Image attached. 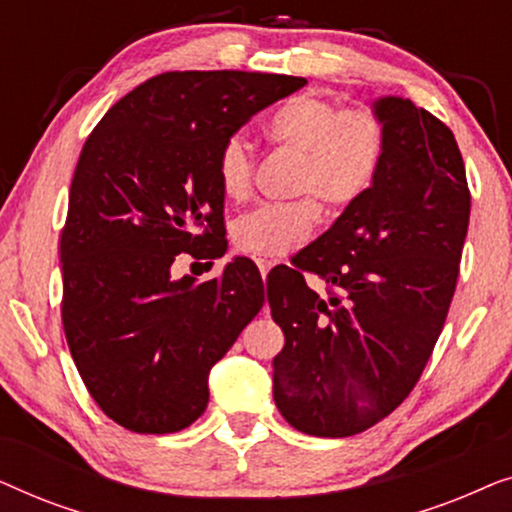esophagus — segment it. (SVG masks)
Listing matches in <instances>:
<instances>
[{
    "label": "esophagus",
    "instance_id": "34e87169",
    "mask_svg": "<svg viewBox=\"0 0 512 512\" xmlns=\"http://www.w3.org/2000/svg\"><path fill=\"white\" fill-rule=\"evenodd\" d=\"M254 263L258 265V270H261V275L265 277L277 261H275V258H268V256H254Z\"/></svg>",
    "mask_w": 512,
    "mask_h": 512
}]
</instances>
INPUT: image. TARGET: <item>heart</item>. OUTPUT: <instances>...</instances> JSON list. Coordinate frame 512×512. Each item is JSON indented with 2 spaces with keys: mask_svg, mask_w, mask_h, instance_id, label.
<instances>
[{
  "mask_svg": "<svg viewBox=\"0 0 512 512\" xmlns=\"http://www.w3.org/2000/svg\"><path fill=\"white\" fill-rule=\"evenodd\" d=\"M265 135L279 149L300 153L293 191L307 196L261 205L233 223V242L256 256H284L312 235L321 216L319 198L349 207L375 186L389 151V128L373 107H347L333 97L300 93L284 100L265 121ZM256 153L235 132L216 153V181L223 198L242 202L254 186Z\"/></svg>",
  "mask_w": 512,
  "mask_h": 512,
  "instance_id": "1",
  "label": "heart"
}]
</instances>
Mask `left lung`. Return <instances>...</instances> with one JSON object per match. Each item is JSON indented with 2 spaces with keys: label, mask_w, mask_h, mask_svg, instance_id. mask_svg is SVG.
Listing matches in <instances>:
<instances>
[{
  "label": "left lung",
  "mask_w": 512,
  "mask_h": 512,
  "mask_svg": "<svg viewBox=\"0 0 512 512\" xmlns=\"http://www.w3.org/2000/svg\"><path fill=\"white\" fill-rule=\"evenodd\" d=\"M389 151L375 186L291 268L268 275L284 331L272 394L293 429L347 438L391 415L415 389L457 289L471 216L452 130L403 97L375 102ZM321 278L318 296L304 282Z\"/></svg>",
  "instance_id": "left-lung-1"
}]
</instances>
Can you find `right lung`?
Listing matches in <instances>:
<instances>
[{"instance_id":"right-lung-1","label":"right lung","mask_w":512,"mask_h":512,"mask_svg":"<svg viewBox=\"0 0 512 512\" xmlns=\"http://www.w3.org/2000/svg\"><path fill=\"white\" fill-rule=\"evenodd\" d=\"M258 72H165L111 107L83 144L60 237L62 326L93 401L135 433L207 408L209 370L263 307L249 258L172 279L179 254H226L216 153L256 111L305 86ZM207 265V263H205Z\"/></svg>"}]
</instances>
